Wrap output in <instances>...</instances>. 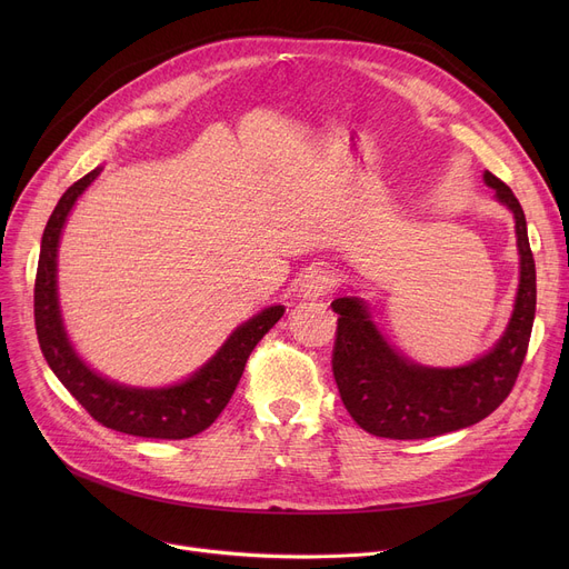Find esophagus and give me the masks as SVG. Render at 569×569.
<instances>
[{
    "label": "esophagus",
    "mask_w": 569,
    "mask_h": 569,
    "mask_svg": "<svg viewBox=\"0 0 569 569\" xmlns=\"http://www.w3.org/2000/svg\"><path fill=\"white\" fill-rule=\"evenodd\" d=\"M335 286H337L335 269L320 264V267H313L311 272L305 274V279H302V295L309 297V300H316V297H322L327 292H332Z\"/></svg>",
    "instance_id": "34e87169"
}]
</instances>
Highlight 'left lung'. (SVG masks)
Wrapping results in <instances>:
<instances>
[{
  "instance_id": "1",
  "label": "left lung",
  "mask_w": 569,
  "mask_h": 569,
  "mask_svg": "<svg viewBox=\"0 0 569 569\" xmlns=\"http://www.w3.org/2000/svg\"><path fill=\"white\" fill-rule=\"evenodd\" d=\"M496 198L515 212L521 253V281L510 325L491 352L468 367L427 369L408 362L385 343L357 297L332 302L337 339L332 371L341 401L367 433L395 440H420L466 429L489 417L519 378L535 320V260L521 202L512 189L485 172Z\"/></svg>"
}]
</instances>
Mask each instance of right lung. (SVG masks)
Returning a JSON list of instances; mask_svg holds the SVG:
<instances>
[{"label":"right lung","instance_id":"add662e5","mask_svg":"<svg viewBox=\"0 0 569 569\" xmlns=\"http://www.w3.org/2000/svg\"><path fill=\"white\" fill-rule=\"evenodd\" d=\"M101 168L87 172L59 198L41 239L34 283V322L41 352L54 376L94 420L119 433L161 440H182L204 431L228 406L258 341L283 316L269 307L230 335L223 348L187 382L163 390H136L97 376L71 348L57 305V244L78 196L94 182Z\"/></svg>","mask_w":569,"mask_h":569}]
</instances>
